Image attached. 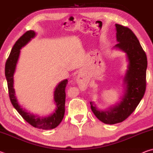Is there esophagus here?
<instances>
[{
	"mask_svg": "<svg viewBox=\"0 0 153 153\" xmlns=\"http://www.w3.org/2000/svg\"><path fill=\"white\" fill-rule=\"evenodd\" d=\"M76 82L79 84V86L83 88L86 86V79H85L84 77H83L82 74H79L78 76L76 78Z\"/></svg>",
	"mask_w": 153,
	"mask_h": 153,
	"instance_id": "1",
	"label": "esophagus"
}]
</instances>
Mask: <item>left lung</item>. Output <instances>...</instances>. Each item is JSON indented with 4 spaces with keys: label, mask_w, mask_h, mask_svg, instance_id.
Wrapping results in <instances>:
<instances>
[{
    "label": "left lung",
    "mask_w": 153,
    "mask_h": 153,
    "mask_svg": "<svg viewBox=\"0 0 153 153\" xmlns=\"http://www.w3.org/2000/svg\"><path fill=\"white\" fill-rule=\"evenodd\" d=\"M116 38L119 42L114 48L126 53L129 62L123 79L125 92L121 101L108 108L98 109L93 102H90L96 117L106 124H115L126 120L136 109L143 98L146 90L147 57L138 38L129 28L115 24Z\"/></svg>",
    "instance_id": "1"
}]
</instances>
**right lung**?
<instances>
[{"label": "right lung", "mask_w": 153, "mask_h": 153, "mask_svg": "<svg viewBox=\"0 0 153 153\" xmlns=\"http://www.w3.org/2000/svg\"><path fill=\"white\" fill-rule=\"evenodd\" d=\"M36 33L34 31L30 30L17 40L12 48L11 53L7 59L5 64V77L7 81L9 89V98L13 106L21 116L30 123L31 126L36 128L42 129H51L55 128L63 120L65 114V88L67 84V79H64L59 83L54 92V99L56 105V109L53 114L46 117H40L32 113L27 112L19 105L15 92L13 88V75L16 69V65L20 55V49L34 38Z\"/></svg>", "instance_id": "obj_1"}]
</instances>
